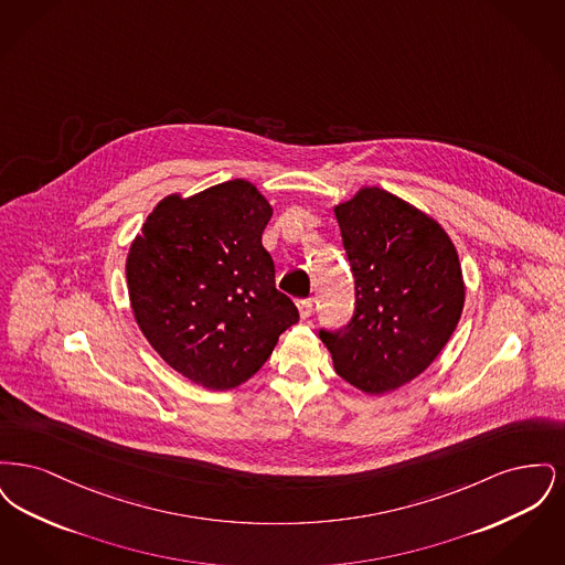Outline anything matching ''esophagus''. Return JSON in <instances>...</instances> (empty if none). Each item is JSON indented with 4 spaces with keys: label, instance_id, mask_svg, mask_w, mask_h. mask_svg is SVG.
<instances>
[{
    "label": "esophagus",
    "instance_id": "esophagus-1",
    "mask_svg": "<svg viewBox=\"0 0 565 565\" xmlns=\"http://www.w3.org/2000/svg\"><path fill=\"white\" fill-rule=\"evenodd\" d=\"M296 307H298V316H300L302 320L311 318V313H313V302H311V300H298Z\"/></svg>",
    "mask_w": 565,
    "mask_h": 565
}]
</instances>
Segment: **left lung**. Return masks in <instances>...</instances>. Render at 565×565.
<instances>
[{
  "label": "left lung",
  "mask_w": 565,
  "mask_h": 565,
  "mask_svg": "<svg viewBox=\"0 0 565 565\" xmlns=\"http://www.w3.org/2000/svg\"><path fill=\"white\" fill-rule=\"evenodd\" d=\"M355 279L345 330L320 332L334 371L381 396L422 375L449 343L466 284L447 231L408 201L362 186L334 205Z\"/></svg>",
  "instance_id": "1"
}]
</instances>
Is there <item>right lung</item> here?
I'll list each match as a JSON object with an SVG mask.
<instances>
[{
	"label": "right lung",
	"instance_id": "obj_1",
	"mask_svg": "<svg viewBox=\"0 0 565 565\" xmlns=\"http://www.w3.org/2000/svg\"><path fill=\"white\" fill-rule=\"evenodd\" d=\"M270 215L267 196L242 178L173 192L129 247L135 322L175 373L207 390H235L256 375L298 322L263 247Z\"/></svg>",
	"mask_w": 565,
	"mask_h": 565
}]
</instances>
